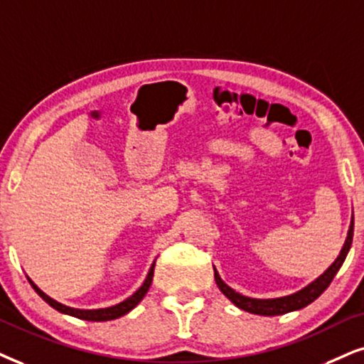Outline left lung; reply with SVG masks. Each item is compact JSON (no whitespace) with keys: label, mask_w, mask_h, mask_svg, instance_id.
Returning a JSON list of instances; mask_svg holds the SVG:
<instances>
[{"label":"left lung","mask_w":364,"mask_h":364,"mask_svg":"<svg viewBox=\"0 0 364 364\" xmlns=\"http://www.w3.org/2000/svg\"><path fill=\"white\" fill-rule=\"evenodd\" d=\"M353 228H354V223L351 222L346 242H344L341 254H339L338 259L334 260V264L331 265L319 279H316L314 282L307 285V287L302 289V291L292 294V296H285V297H279V299H252V297L242 296V294H238L233 291V289H230L228 285L225 284L222 279H220V275L216 270H215V280H216V284H218L220 291H222L225 296H227L230 301L233 302V304H235L237 307H240V309H243V311L252 312V314L280 316V314H285V312L302 309V307L309 306L311 302H314L316 299L329 287V284L333 282L334 275L338 274L339 269H341L343 262H344V259H346L349 247H351V242H353Z\"/></svg>","instance_id":"8db88e82"}]
</instances>
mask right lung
<instances>
[{
    "label": "right lung",
    "mask_w": 364,
    "mask_h": 364,
    "mask_svg": "<svg viewBox=\"0 0 364 364\" xmlns=\"http://www.w3.org/2000/svg\"><path fill=\"white\" fill-rule=\"evenodd\" d=\"M153 275H154V264L153 267L149 269V274L148 277H146L144 284L141 285L137 291L132 294L131 297L126 299V301L121 302V304L117 306H112V307H105V309H90V311H85V309H73V307H67L63 304H60V302L53 301V299H50L47 294L41 292L36 285L31 282V287L35 289V292L38 294V296L43 299L45 302H47L48 306H52L53 309H57L58 312H63V314H68V316H73V317H79V319H84V321H95V323H100V321H112V319H117V317H121L124 314H127L129 311H132L134 307L139 304V302L142 301V297L146 296V292L149 291V285L151 282H153Z\"/></svg>",
    "instance_id": "1"
}]
</instances>
